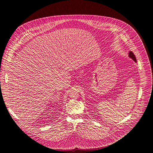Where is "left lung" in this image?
<instances>
[{
	"label": "left lung",
	"instance_id": "1",
	"mask_svg": "<svg viewBox=\"0 0 153 153\" xmlns=\"http://www.w3.org/2000/svg\"><path fill=\"white\" fill-rule=\"evenodd\" d=\"M128 57L130 58H131L133 61H134L135 62H137V59L135 56V55L134 54V53L132 51H130L128 53Z\"/></svg>",
	"mask_w": 153,
	"mask_h": 153
}]
</instances>
